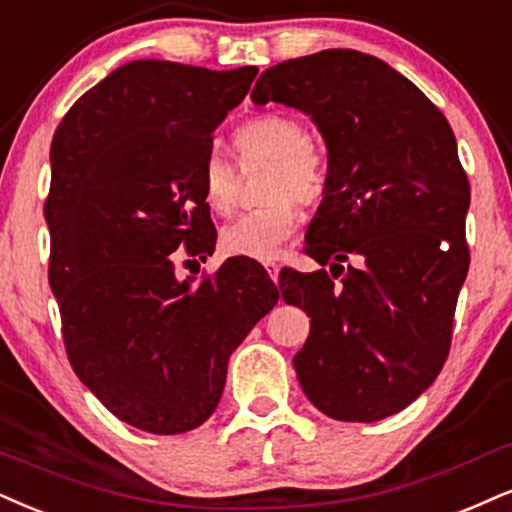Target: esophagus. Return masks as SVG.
Here are the masks:
<instances>
[{
  "label": "esophagus",
  "instance_id": "obj_1",
  "mask_svg": "<svg viewBox=\"0 0 512 512\" xmlns=\"http://www.w3.org/2000/svg\"><path fill=\"white\" fill-rule=\"evenodd\" d=\"M266 270H268L270 280L277 282V277H280V266H277V263H266Z\"/></svg>",
  "mask_w": 512,
  "mask_h": 512
}]
</instances>
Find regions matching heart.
<instances>
[{
  "label": "heart",
  "mask_w": 512,
  "mask_h": 512,
  "mask_svg": "<svg viewBox=\"0 0 512 512\" xmlns=\"http://www.w3.org/2000/svg\"><path fill=\"white\" fill-rule=\"evenodd\" d=\"M306 130L296 118L261 113L242 123L232 137L244 159L270 161V197L266 206L251 208L223 227L220 244L230 256L251 261H275L299 225L294 197L311 201L323 192V161L306 142ZM204 201L216 213H230L237 204V173L223 156L208 154L199 170Z\"/></svg>",
  "instance_id": "1"
}]
</instances>
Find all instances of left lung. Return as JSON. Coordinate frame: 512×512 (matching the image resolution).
I'll return each instance as SVG.
<instances>
[{"label": "left lung", "mask_w": 512, "mask_h": 512, "mask_svg": "<svg viewBox=\"0 0 512 512\" xmlns=\"http://www.w3.org/2000/svg\"><path fill=\"white\" fill-rule=\"evenodd\" d=\"M251 102L313 118L327 147L325 197L306 230L315 273L285 270L282 299L311 332L294 356L320 413L377 422L437 380L470 266V182L437 106L356 49H325L261 73Z\"/></svg>", "instance_id": "8db88e82"}]
</instances>
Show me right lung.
Wrapping results in <instances>:
<instances>
[{
	"label": "right lung",
	"mask_w": 512,
	"mask_h": 512,
	"mask_svg": "<svg viewBox=\"0 0 512 512\" xmlns=\"http://www.w3.org/2000/svg\"><path fill=\"white\" fill-rule=\"evenodd\" d=\"M256 73L130 61L54 132L44 218L63 344L80 382L137 430L180 434L206 422L232 351L280 299L246 258L199 282L175 275L178 254L216 249L199 170Z\"/></svg>",
	"instance_id": "add662e5"
}]
</instances>
